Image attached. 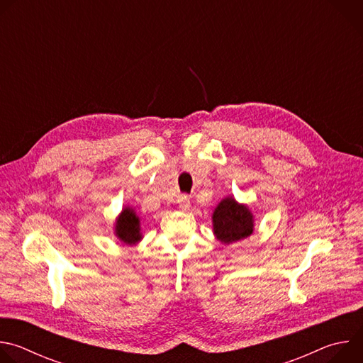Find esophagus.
I'll return each instance as SVG.
<instances>
[{"label": "esophagus", "mask_w": 363, "mask_h": 363, "mask_svg": "<svg viewBox=\"0 0 363 363\" xmlns=\"http://www.w3.org/2000/svg\"><path fill=\"white\" fill-rule=\"evenodd\" d=\"M178 206L179 208L182 210V211H186L188 208H189V205H191V202H189V196L188 195H179V198H178Z\"/></svg>", "instance_id": "esophagus-1"}]
</instances>
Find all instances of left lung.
<instances>
[{"label":"left lung","instance_id":"1","mask_svg":"<svg viewBox=\"0 0 363 363\" xmlns=\"http://www.w3.org/2000/svg\"><path fill=\"white\" fill-rule=\"evenodd\" d=\"M213 228L217 240L223 244H233L252 234L254 216L247 205L227 196L214 210Z\"/></svg>","mask_w":363,"mask_h":363}]
</instances>
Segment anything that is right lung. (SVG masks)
Segmentation results:
<instances>
[{
    "label": "right lung",
    "instance_id": "obj_1",
    "mask_svg": "<svg viewBox=\"0 0 363 363\" xmlns=\"http://www.w3.org/2000/svg\"><path fill=\"white\" fill-rule=\"evenodd\" d=\"M115 234L122 242L129 245H133L142 240L139 217L130 206H125L121 216L116 218Z\"/></svg>",
    "mask_w": 363,
    "mask_h": 363
}]
</instances>
